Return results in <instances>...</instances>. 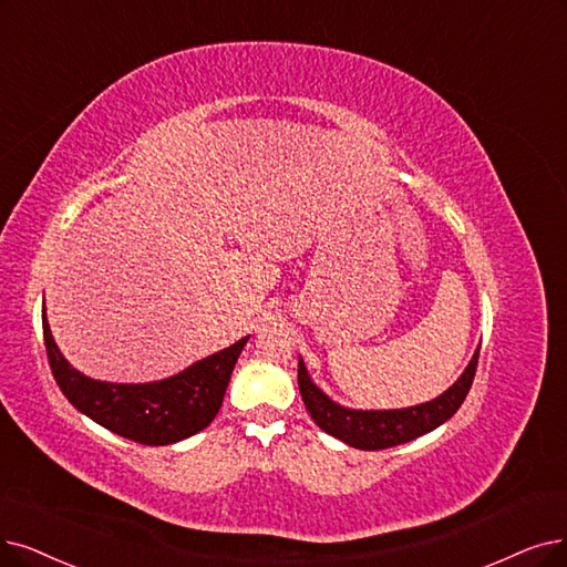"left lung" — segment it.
<instances>
[{
  "instance_id": "obj_1",
  "label": "left lung",
  "mask_w": 567,
  "mask_h": 567,
  "mask_svg": "<svg viewBox=\"0 0 567 567\" xmlns=\"http://www.w3.org/2000/svg\"><path fill=\"white\" fill-rule=\"evenodd\" d=\"M477 360H480V349L474 351L470 365L458 377L454 386L446 389L435 400L414 404V406H404V410L362 412V410H349V406L337 404L311 381L302 358L298 362V386L313 423L321 430H326L328 435L347 442L353 449L379 451V449H391L404 442H412L454 416L472 386L474 372H477Z\"/></svg>"
}]
</instances>
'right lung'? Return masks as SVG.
<instances>
[{
  "label": "right lung",
  "instance_id": "obj_1",
  "mask_svg": "<svg viewBox=\"0 0 567 567\" xmlns=\"http://www.w3.org/2000/svg\"><path fill=\"white\" fill-rule=\"evenodd\" d=\"M43 342L60 391L81 414L125 440L165 446L205 430L218 414L235 362L248 337L163 381L109 383L74 370L60 353L41 311Z\"/></svg>",
  "mask_w": 567,
  "mask_h": 567
}]
</instances>
